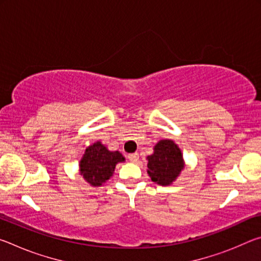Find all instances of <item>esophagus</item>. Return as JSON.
Listing matches in <instances>:
<instances>
[{
    "label": "esophagus",
    "mask_w": 261,
    "mask_h": 261,
    "mask_svg": "<svg viewBox=\"0 0 261 261\" xmlns=\"http://www.w3.org/2000/svg\"><path fill=\"white\" fill-rule=\"evenodd\" d=\"M139 159V154L138 153H134V154H129V160L131 162H137V160Z\"/></svg>",
    "instance_id": "obj_1"
}]
</instances>
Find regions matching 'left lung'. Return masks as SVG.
<instances>
[{"label": "left lung", "mask_w": 261, "mask_h": 261, "mask_svg": "<svg viewBox=\"0 0 261 261\" xmlns=\"http://www.w3.org/2000/svg\"><path fill=\"white\" fill-rule=\"evenodd\" d=\"M146 160L148 176L154 183L162 187L173 184L185 167L183 153L171 139L158 141L153 147V154Z\"/></svg>", "instance_id": "1"}]
</instances>
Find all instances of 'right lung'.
Instances as JSON below:
<instances>
[{"instance_id":"obj_1","label":"right lung","mask_w":261,"mask_h":261,"mask_svg":"<svg viewBox=\"0 0 261 261\" xmlns=\"http://www.w3.org/2000/svg\"><path fill=\"white\" fill-rule=\"evenodd\" d=\"M124 161L121 152L109 151L101 141H95L84 152L79 161V174L91 187L98 188L112 177L117 163Z\"/></svg>"}]
</instances>
